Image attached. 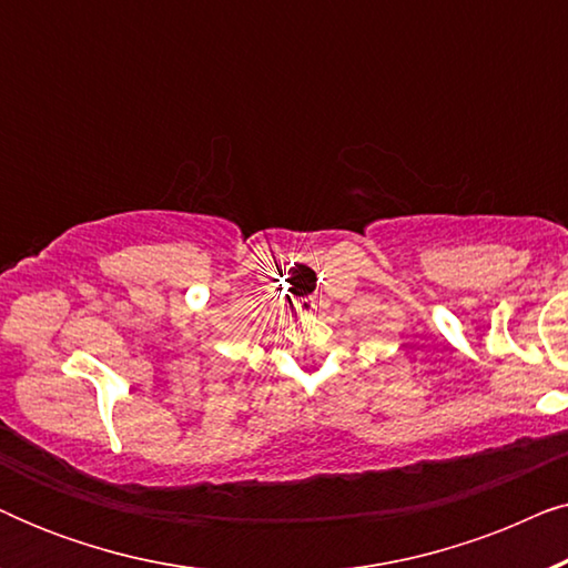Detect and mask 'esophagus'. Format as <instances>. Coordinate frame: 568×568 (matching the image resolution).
Masks as SVG:
<instances>
[{
    "label": "esophagus",
    "mask_w": 568,
    "mask_h": 568,
    "mask_svg": "<svg viewBox=\"0 0 568 568\" xmlns=\"http://www.w3.org/2000/svg\"><path fill=\"white\" fill-rule=\"evenodd\" d=\"M317 307H321V302H317L315 297H305L297 305V310H300V315H313V313H317Z\"/></svg>",
    "instance_id": "34e87169"
}]
</instances>
